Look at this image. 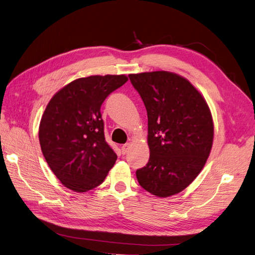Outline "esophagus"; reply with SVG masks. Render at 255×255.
Returning a JSON list of instances; mask_svg holds the SVG:
<instances>
[{"mask_svg": "<svg viewBox=\"0 0 255 255\" xmlns=\"http://www.w3.org/2000/svg\"><path fill=\"white\" fill-rule=\"evenodd\" d=\"M130 148V143H126L121 146V152L122 154H127Z\"/></svg>", "mask_w": 255, "mask_h": 255, "instance_id": "obj_1", "label": "esophagus"}]
</instances>
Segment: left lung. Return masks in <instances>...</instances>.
<instances>
[{"mask_svg": "<svg viewBox=\"0 0 255 255\" xmlns=\"http://www.w3.org/2000/svg\"><path fill=\"white\" fill-rule=\"evenodd\" d=\"M148 114L150 158L136 176L150 194H179L203 169L213 145L214 123L202 95L168 71L129 74Z\"/></svg>", "mask_w": 255, "mask_h": 255, "instance_id": "8db88e82", "label": "left lung"}]
</instances>
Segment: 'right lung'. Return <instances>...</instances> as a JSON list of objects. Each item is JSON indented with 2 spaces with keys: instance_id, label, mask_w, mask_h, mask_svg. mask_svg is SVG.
Segmentation results:
<instances>
[{
  "instance_id": "1",
  "label": "right lung",
  "mask_w": 255,
  "mask_h": 255,
  "mask_svg": "<svg viewBox=\"0 0 255 255\" xmlns=\"http://www.w3.org/2000/svg\"><path fill=\"white\" fill-rule=\"evenodd\" d=\"M128 76L91 75L69 83L50 100L39 142L53 173L67 188L86 192L102 184L117 154L106 142L100 110Z\"/></svg>"
}]
</instances>
